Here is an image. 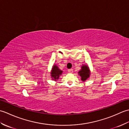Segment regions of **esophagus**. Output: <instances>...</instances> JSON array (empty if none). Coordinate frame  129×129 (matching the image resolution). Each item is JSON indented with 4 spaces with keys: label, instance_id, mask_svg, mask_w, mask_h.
Listing matches in <instances>:
<instances>
[{
    "label": "esophagus",
    "instance_id": "34e87169",
    "mask_svg": "<svg viewBox=\"0 0 129 129\" xmlns=\"http://www.w3.org/2000/svg\"><path fill=\"white\" fill-rule=\"evenodd\" d=\"M68 72L70 73H72L73 72V70L72 69H68Z\"/></svg>",
    "mask_w": 129,
    "mask_h": 129
}]
</instances>
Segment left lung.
<instances>
[{"mask_svg": "<svg viewBox=\"0 0 129 129\" xmlns=\"http://www.w3.org/2000/svg\"><path fill=\"white\" fill-rule=\"evenodd\" d=\"M78 75L80 76L81 80L83 82L85 81L90 77V70L87 65L84 64L81 65V69L78 72Z\"/></svg>", "mask_w": 129, "mask_h": 129, "instance_id": "obj_1", "label": "left lung"}]
</instances>
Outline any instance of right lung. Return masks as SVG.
Instances as JSON below:
<instances>
[{"label": "right lung", "mask_w": 129, "mask_h": 129, "mask_svg": "<svg viewBox=\"0 0 129 129\" xmlns=\"http://www.w3.org/2000/svg\"><path fill=\"white\" fill-rule=\"evenodd\" d=\"M62 73V71L60 70L56 64H54L50 72V75L52 80L55 81H57L59 79V76L60 75H61Z\"/></svg>", "instance_id": "1"}]
</instances>
